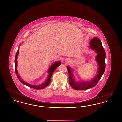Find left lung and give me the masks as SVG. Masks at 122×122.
I'll use <instances>...</instances> for the list:
<instances>
[{"label": "left lung", "mask_w": 122, "mask_h": 122, "mask_svg": "<svg viewBox=\"0 0 122 122\" xmlns=\"http://www.w3.org/2000/svg\"><path fill=\"white\" fill-rule=\"evenodd\" d=\"M90 47L94 50L97 53L96 59L98 66V72L97 76L92 81L80 82L76 81L72 69L67 66L70 85L76 90H85L95 86L104 73L106 53L101 41L98 38L94 37L90 41Z\"/></svg>", "instance_id": "1"}]
</instances>
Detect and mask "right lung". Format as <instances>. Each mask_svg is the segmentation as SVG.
Listing matches in <instances>:
<instances>
[{
	"instance_id": "obj_1",
	"label": "right lung",
	"mask_w": 122,
	"mask_h": 122,
	"mask_svg": "<svg viewBox=\"0 0 122 122\" xmlns=\"http://www.w3.org/2000/svg\"><path fill=\"white\" fill-rule=\"evenodd\" d=\"M18 54H19V49H18V51L16 55H15V73L17 75L18 79H19V80L22 83H23L24 85L30 87L31 88L33 89H37V90H39V89H42L44 88L45 87L48 86V85L49 84L50 81H51V77L52 76V74L54 72V71L56 69L57 67H58V66H59L61 64V62H57L54 63V64H52V65L51 66V67L49 68V70H48V73H49V76H48L47 79H46V81H45L44 83H43V84H42L41 85H38V86H35V85H30L28 83H27L26 82H25L23 80H22L20 77V76L18 75V74L17 70V57L18 56Z\"/></svg>"
}]
</instances>
